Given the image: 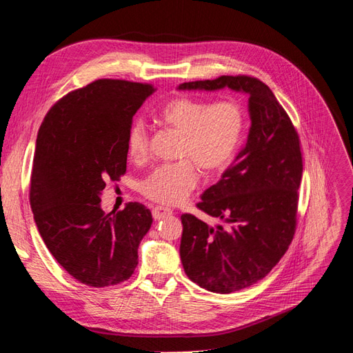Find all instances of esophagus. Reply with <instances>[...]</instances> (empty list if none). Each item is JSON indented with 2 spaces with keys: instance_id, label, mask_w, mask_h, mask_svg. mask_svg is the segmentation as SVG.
Wrapping results in <instances>:
<instances>
[{
  "instance_id": "esophagus-1",
  "label": "esophagus",
  "mask_w": 353,
  "mask_h": 353,
  "mask_svg": "<svg viewBox=\"0 0 353 353\" xmlns=\"http://www.w3.org/2000/svg\"><path fill=\"white\" fill-rule=\"evenodd\" d=\"M152 214H153V218H155V221H159V219H164V218H167V216H171V214H173V210H171V209H167V207H161V205H158V207H155V209L152 210Z\"/></svg>"
}]
</instances>
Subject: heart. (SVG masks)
I'll list each match as a JSON object with an SVG mask.
<instances>
[{"label": "heart", "instance_id": "heart-1", "mask_svg": "<svg viewBox=\"0 0 353 353\" xmlns=\"http://www.w3.org/2000/svg\"><path fill=\"white\" fill-rule=\"evenodd\" d=\"M168 130L179 134L173 164L159 165L141 182V194L162 205L185 201L198 185V170L219 174L230 167L241 146L246 131V113L232 99L210 104L203 99L177 97L158 113ZM128 157L141 162L149 152V132L135 121L126 137Z\"/></svg>", "mask_w": 353, "mask_h": 353}]
</instances>
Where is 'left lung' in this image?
<instances>
[{"mask_svg":"<svg viewBox=\"0 0 353 353\" xmlns=\"http://www.w3.org/2000/svg\"><path fill=\"white\" fill-rule=\"evenodd\" d=\"M230 88L249 97L250 130L218 183L196 207L222 223L210 227L182 214L180 259L194 283L231 294L264 279L285 255L296 225L303 176L300 139L271 89L255 77L221 76L179 85V90Z\"/></svg>","mask_w":353,"mask_h":353,"instance_id":"1","label":"left lung"}]
</instances>
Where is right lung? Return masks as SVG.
Wrapping results in <instances>:
<instances>
[{
	"instance_id": "right-lung-1",
	"label": "right lung",
	"mask_w": 353,
	"mask_h": 353,
	"mask_svg": "<svg viewBox=\"0 0 353 353\" xmlns=\"http://www.w3.org/2000/svg\"><path fill=\"white\" fill-rule=\"evenodd\" d=\"M153 86L99 79L73 90L44 117L35 146L30 201L44 245L61 267L94 288L130 279L152 213L140 203L105 214L107 180L126 171L132 116Z\"/></svg>"
}]
</instances>
